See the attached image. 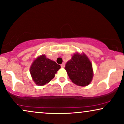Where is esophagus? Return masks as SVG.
<instances>
[{
    "label": "esophagus",
    "instance_id": "1",
    "mask_svg": "<svg viewBox=\"0 0 124 124\" xmlns=\"http://www.w3.org/2000/svg\"><path fill=\"white\" fill-rule=\"evenodd\" d=\"M64 67H65V64L64 63H62V64H61V67H62V68H64Z\"/></svg>",
    "mask_w": 124,
    "mask_h": 124
}]
</instances>
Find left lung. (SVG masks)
I'll use <instances>...</instances> for the list:
<instances>
[{"instance_id": "1", "label": "left lung", "mask_w": 124, "mask_h": 124, "mask_svg": "<svg viewBox=\"0 0 124 124\" xmlns=\"http://www.w3.org/2000/svg\"><path fill=\"white\" fill-rule=\"evenodd\" d=\"M65 69L70 79L76 85L85 86L92 80V64L85 54H75L67 62Z\"/></svg>"}]
</instances>
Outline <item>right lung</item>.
<instances>
[{
    "mask_svg": "<svg viewBox=\"0 0 124 124\" xmlns=\"http://www.w3.org/2000/svg\"><path fill=\"white\" fill-rule=\"evenodd\" d=\"M60 68V65L42 55L33 62L30 71L35 83L42 85L49 82Z\"/></svg>",
    "mask_w": 124,
    "mask_h": 124,
    "instance_id": "right-lung-1",
    "label": "right lung"
}]
</instances>
